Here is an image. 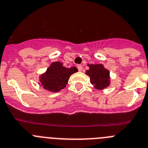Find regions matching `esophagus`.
<instances>
[{
  "label": "esophagus",
  "mask_w": 148,
  "mask_h": 148,
  "mask_svg": "<svg viewBox=\"0 0 148 148\" xmlns=\"http://www.w3.org/2000/svg\"><path fill=\"white\" fill-rule=\"evenodd\" d=\"M77 69H78V71H81L82 70V66H81V65H78V66H77Z\"/></svg>",
  "instance_id": "1"
}]
</instances>
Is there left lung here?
<instances>
[{
  "mask_svg": "<svg viewBox=\"0 0 148 148\" xmlns=\"http://www.w3.org/2000/svg\"><path fill=\"white\" fill-rule=\"evenodd\" d=\"M86 74L90 77V82L97 89H104L109 86V71L102 64L88 65Z\"/></svg>",
  "mask_w": 148,
  "mask_h": 148,
  "instance_id": "left-lung-1",
  "label": "left lung"
}]
</instances>
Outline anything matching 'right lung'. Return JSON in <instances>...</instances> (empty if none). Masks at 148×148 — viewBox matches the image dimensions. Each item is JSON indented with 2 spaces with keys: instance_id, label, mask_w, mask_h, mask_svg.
<instances>
[{
  "instance_id": "obj_1",
  "label": "right lung",
  "mask_w": 148,
  "mask_h": 148,
  "mask_svg": "<svg viewBox=\"0 0 148 148\" xmlns=\"http://www.w3.org/2000/svg\"><path fill=\"white\" fill-rule=\"evenodd\" d=\"M77 71L76 67L69 69L60 62H52L46 72L40 76V82L46 90L58 92L66 87L70 76Z\"/></svg>"
}]
</instances>
